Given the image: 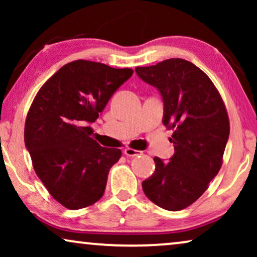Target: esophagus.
Returning <instances> with one entry per match:
<instances>
[{
    "mask_svg": "<svg viewBox=\"0 0 257 257\" xmlns=\"http://www.w3.org/2000/svg\"><path fill=\"white\" fill-rule=\"evenodd\" d=\"M124 153H125V156H127V157H136V156H139V154H140L139 151L133 150V149H125Z\"/></svg>",
    "mask_w": 257,
    "mask_h": 257,
    "instance_id": "1",
    "label": "esophagus"
}]
</instances>
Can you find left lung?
<instances>
[{"label":"left lung","instance_id":"left-lung-1","mask_svg":"<svg viewBox=\"0 0 257 257\" xmlns=\"http://www.w3.org/2000/svg\"><path fill=\"white\" fill-rule=\"evenodd\" d=\"M136 72L160 92L163 124L173 130L174 146L166 163L154 158L156 170L143 191L161 208L177 212L196 201L219 173L229 138L226 107L209 77L185 59L138 66Z\"/></svg>","mask_w":257,"mask_h":257}]
</instances>
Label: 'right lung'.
Wrapping results in <instances>:
<instances>
[{"label":"right lung","mask_w":257,"mask_h":257,"mask_svg":"<svg viewBox=\"0 0 257 257\" xmlns=\"http://www.w3.org/2000/svg\"><path fill=\"white\" fill-rule=\"evenodd\" d=\"M132 73L79 59L62 66L31 104L26 149L37 177L66 208H84L104 194L108 171L121 151L100 146L90 137V124Z\"/></svg>","instance_id":"right-lung-1"}]
</instances>
